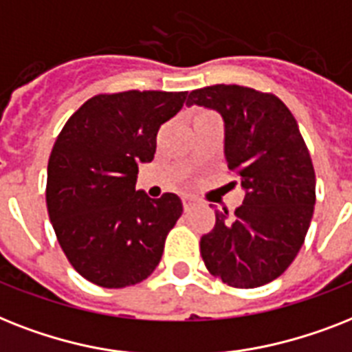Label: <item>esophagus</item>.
<instances>
[{"mask_svg":"<svg viewBox=\"0 0 352 352\" xmlns=\"http://www.w3.org/2000/svg\"><path fill=\"white\" fill-rule=\"evenodd\" d=\"M199 201L196 198H192V196H185L184 198V209L185 210H190V209H194V207H196V205H198Z\"/></svg>","mask_w":352,"mask_h":352,"instance_id":"obj_1","label":"esophagus"}]
</instances>
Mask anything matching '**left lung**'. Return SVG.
<instances>
[{
    "label": "left lung",
    "instance_id": "left-lung-1",
    "mask_svg": "<svg viewBox=\"0 0 352 352\" xmlns=\"http://www.w3.org/2000/svg\"><path fill=\"white\" fill-rule=\"evenodd\" d=\"M187 105L220 112L227 167L245 190L234 214L214 210V227L199 241L205 267L230 287L265 285L296 258L316 204L314 167L296 120L274 94L240 85L192 91Z\"/></svg>",
    "mask_w": 352,
    "mask_h": 352
}]
</instances>
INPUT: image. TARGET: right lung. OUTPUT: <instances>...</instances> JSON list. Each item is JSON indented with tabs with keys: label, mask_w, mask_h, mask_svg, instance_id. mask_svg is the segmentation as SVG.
I'll use <instances>...</instances> for the list:
<instances>
[{
	"label": "right lung",
	"mask_w": 352,
	"mask_h": 352,
	"mask_svg": "<svg viewBox=\"0 0 352 352\" xmlns=\"http://www.w3.org/2000/svg\"><path fill=\"white\" fill-rule=\"evenodd\" d=\"M187 92L98 94L69 118L47 174V209L67 260L100 287L122 289L151 276L165 238L184 212L173 192L136 190L138 165L153 162L156 134Z\"/></svg>",
	"instance_id": "right-lung-1"
}]
</instances>
